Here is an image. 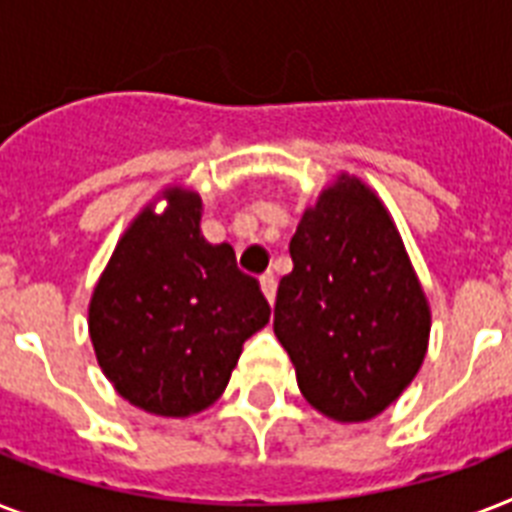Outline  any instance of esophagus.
Here are the masks:
<instances>
[{"label":"esophagus","mask_w":512,"mask_h":512,"mask_svg":"<svg viewBox=\"0 0 512 512\" xmlns=\"http://www.w3.org/2000/svg\"><path fill=\"white\" fill-rule=\"evenodd\" d=\"M260 287H263L265 300L273 303V300H276V276H273V273H265L263 279H260Z\"/></svg>","instance_id":"34e87169"}]
</instances>
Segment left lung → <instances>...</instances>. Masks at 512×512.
Segmentation results:
<instances>
[{
	"label": "left lung",
	"instance_id": "8db88e82",
	"mask_svg": "<svg viewBox=\"0 0 512 512\" xmlns=\"http://www.w3.org/2000/svg\"><path fill=\"white\" fill-rule=\"evenodd\" d=\"M273 332L305 401L337 422L385 412L428 350L430 308L377 193L340 175L289 241Z\"/></svg>",
	"mask_w": 512,
	"mask_h": 512
}]
</instances>
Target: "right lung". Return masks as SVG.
<instances>
[{"instance_id": "add662e5", "label": "right lung", "mask_w": 512, "mask_h": 512, "mask_svg": "<svg viewBox=\"0 0 512 512\" xmlns=\"http://www.w3.org/2000/svg\"><path fill=\"white\" fill-rule=\"evenodd\" d=\"M124 231L95 284L90 337L119 396L162 417L215 404L241 345L271 319L257 279L231 244L201 236V196L167 188Z\"/></svg>"}]
</instances>
